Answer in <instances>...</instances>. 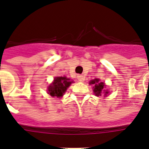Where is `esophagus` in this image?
<instances>
[{"label": "esophagus", "instance_id": "obj_1", "mask_svg": "<svg viewBox=\"0 0 149 149\" xmlns=\"http://www.w3.org/2000/svg\"><path fill=\"white\" fill-rule=\"evenodd\" d=\"M77 79H78V80L80 81V82H82V81L85 79L84 77L82 76V75H78V76H77Z\"/></svg>", "mask_w": 149, "mask_h": 149}]
</instances>
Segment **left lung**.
I'll list each match as a JSON object with an SVG mask.
<instances>
[{
  "mask_svg": "<svg viewBox=\"0 0 149 149\" xmlns=\"http://www.w3.org/2000/svg\"><path fill=\"white\" fill-rule=\"evenodd\" d=\"M90 85H93V92L96 96H102V94H104V95L107 96L109 93L107 90H105V83L101 82L99 79H95L89 82Z\"/></svg>",
  "mask_w": 149,
  "mask_h": 149,
  "instance_id": "8db88e82",
  "label": "left lung"
}]
</instances>
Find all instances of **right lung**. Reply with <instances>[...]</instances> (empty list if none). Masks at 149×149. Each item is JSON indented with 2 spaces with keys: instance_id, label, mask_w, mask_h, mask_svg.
<instances>
[{
  "instance_id": "obj_1",
  "label": "right lung",
  "mask_w": 149,
  "mask_h": 149,
  "mask_svg": "<svg viewBox=\"0 0 149 149\" xmlns=\"http://www.w3.org/2000/svg\"><path fill=\"white\" fill-rule=\"evenodd\" d=\"M72 81L66 77H57L54 82L47 87V92L52 97L61 98L66 92Z\"/></svg>"
}]
</instances>
